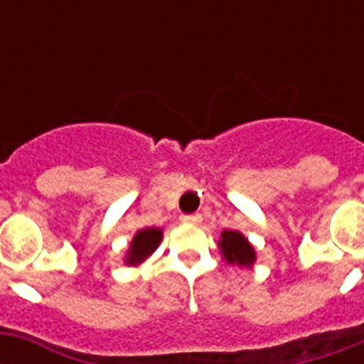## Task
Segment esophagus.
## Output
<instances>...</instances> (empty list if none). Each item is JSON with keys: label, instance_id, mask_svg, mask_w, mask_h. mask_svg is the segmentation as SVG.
Here are the masks:
<instances>
[{"label": "esophagus", "instance_id": "1", "mask_svg": "<svg viewBox=\"0 0 364 364\" xmlns=\"http://www.w3.org/2000/svg\"><path fill=\"white\" fill-rule=\"evenodd\" d=\"M181 223H187V225H198V223H202V215H200V213L181 215Z\"/></svg>", "mask_w": 364, "mask_h": 364}]
</instances>
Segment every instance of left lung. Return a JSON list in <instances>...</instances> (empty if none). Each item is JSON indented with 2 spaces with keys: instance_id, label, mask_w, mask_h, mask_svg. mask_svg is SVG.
Masks as SVG:
<instances>
[{
  "instance_id": "left-lung-1",
  "label": "left lung",
  "mask_w": 364,
  "mask_h": 364,
  "mask_svg": "<svg viewBox=\"0 0 364 364\" xmlns=\"http://www.w3.org/2000/svg\"><path fill=\"white\" fill-rule=\"evenodd\" d=\"M219 249H221L223 259L227 260L228 264L247 266L249 268V266H253L255 259H257L253 245L238 230H223Z\"/></svg>"
}]
</instances>
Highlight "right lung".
Instances as JSON below:
<instances>
[{"mask_svg":"<svg viewBox=\"0 0 364 364\" xmlns=\"http://www.w3.org/2000/svg\"><path fill=\"white\" fill-rule=\"evenodd\" d=\"M160 240H162V230L160 228H143L139 232H136L134 240L130 243V249L126 253L124 262L130 266L141 264L143 260L147 259L149 255H153V251L159 247Z\"/></svg>","mask_w":364,"mask_h":364,"instance_id":"1","label":"right lung"}]
</instances>
